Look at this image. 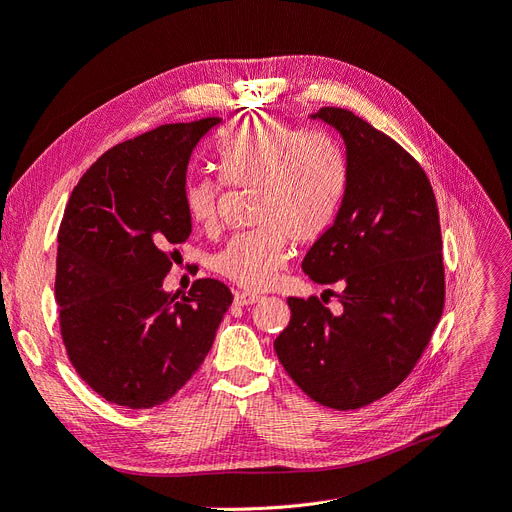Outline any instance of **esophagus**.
I'll use <instances>...</instances> for the list:
<instances>
[{
    "mask_svg": "<svg viewBox=\"0 0 512 512\" xmlns=\"http://www.w3.org/2000/svg\"><path fill=\"white\" fill-rule=\"evenodd\" d=\"M261 297L259 295H255V293H236L234 295V304L236 306H253V304H257Z\"/></svg>",
    "mask_w": 512,
    "mask_h": 512,
    "instance_id": "obj_1",
    "label": "esophagus"
}]
</instances>
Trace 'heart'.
I'll list each match as a JSON object with an SVG mask.
<instances>
[{
    "label": "heart",
    "mask_w": 512,
    "mask_h": 512,
    "mask_svg": "<svg viewBox=\"0 0 512 512\" xmlns=\"http://www.w3.org/2000/svg\"><path fill=\"white\" fill-rule=\"evenodd\" d=\"M215 156L227 185L257 189L253 223L259 227L234 236L213 266L238 287L261 291L287 263V236L312 242L333 221L346 181L342 154L325 132L251 116L225 132ZM221 189L211 177L189 179L183 192L189 219L211 227Z\"/></svg>",
    "instance_id": "obj_1"
}]
</instances>
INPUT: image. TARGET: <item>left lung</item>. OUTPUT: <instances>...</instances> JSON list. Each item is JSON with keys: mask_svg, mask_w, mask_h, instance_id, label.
<instances>
[{"mask_svg": "<svg viewBox=\"0 0 512 512\" xmlns=\"http://www.w3.org/2000/svg\"><path fill=\"white\" fill-rule=\"evenodd\" d=\"M312 118L346 143V189L329 230L301 268L337 285L342 314L289 297L274 350L312 401L348 411L399 386L420 361L445 306L439 208L424 168L384 132L342 107Z\"/></svg>", "mask_w": 512, "mask_h": 512, "instance_id": "1", "label": "left lung"}]
</instances>
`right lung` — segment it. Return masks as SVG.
I'll use <instances>...</instances> for the list:
<instances>
[{
	"label": "right lung",
	"instance_id": "add662e5",
	"mask_svg": "<svg viewBox=\"0 0 512 512\" xmlns=\"http://www.w3.org/2000/svg\"><path fill=\"white\" fill-rule=\"evenodd\" d=\"M219 122L164 124L111 147L69 196L54 280L61 335L75 371L109 403L149 409L173 399L232 304L215 278L181 297L162 289L192 234L189 158Z\"/></svg>",
	"mask_w": 512,
	"mask_h": 512
}]
</instances>
